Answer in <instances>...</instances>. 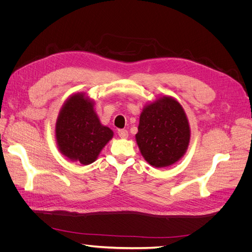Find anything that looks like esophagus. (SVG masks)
<instances>
[{
    "instance_id": "obj_1",
    "label": "esophagus",
    "mask_w": 252,
    "mask_h": 252,
    "mask_svg": "<svg viewBox=\"0 0 252 252\" xmlns=\"http://www.w3.org/2000/svg\"><path fill=\"white\" fill-rule=\"evenodd\" d=\"M118 133H119L121 139H127L128 138V131L126 130V129H119Z\"/></svg>"
}]
</instances>
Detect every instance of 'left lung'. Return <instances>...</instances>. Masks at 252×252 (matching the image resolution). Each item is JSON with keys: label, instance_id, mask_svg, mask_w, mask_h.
Wrapping results in <instances>:
<instances>
[{"label": "left lung", "instance_id": "8db88e82", "mask_svg": "<svg viewBox=\"0 0 252 252\" xmlns=\"http://www.w3.org/2000/svg\"><path fill=\"white\" fill-rule=\"evenodd\" d=\"M135 140L151 166L163 168L179 162L190 142L189 122L182 105L167 95L145 105Z\"/></svg>", "mask_w": 252, "mask_h": 252}]
</instances>
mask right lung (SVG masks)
<instances>
[{"instance_id": "obj_1", "label": "right lung", "mask_w": 252, "mask_h": 252, "mask_svg": "<svg viewBox=\"0 0 252 252\" xmlns=\"http://www.w3.org/2000/svg\"><path fill=\"white\" fill-rule=\"evenodd\" d=\"M94 107V100L86 94H74L63 104L56 123L60 152L82 165L94 163L113 136L111 129L101 124Z\"/></svg>"}]
</instances>
